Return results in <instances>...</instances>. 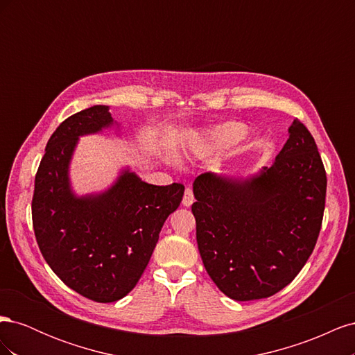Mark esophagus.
I'll use <instances>...</instances> for the list:
<instances>
[{
    "instance_id": "esophagus-1",
    "label": "esophagus",
    "mask_w": 355,
    "mask_h": 355,
    "mask_svg": "<svg viewBox=\"0 0 355 355\" xmlns=\"http://www.w3.org/2000/svg\"><path fill=\"white\" fill-rule=\"evenodd\" d=\"M192 202H194V194H192V189L191 188H187L185 189V194H184V198H182V204H184L185 207H189Z\"/></svg>"
}]
</instances>
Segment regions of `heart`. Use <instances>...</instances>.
Returning <instances> with one entry per match:
<instances>
[{"mask_svg":"<svg viewBox=\"0 0 355 355\" xmlns=\"http://www.w3.org/2000/svg\"><path fill=\"white\" fill-rule=\"evenodd\" d=\"M244 136V128L239 124L228 123L214 128L210 133V142L214 148H223L239 142Z\"/></svg>","mask_w":355,"mask_h":355,"instance_id":"obj_1","label":"heart"}]
</instances>
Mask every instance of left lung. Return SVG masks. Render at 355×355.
I'll return each mask as SVG.
<instances>
[{
	"label": "left lung",
	"instance_id": "left-lung-1",
	"mask_svg": "<svg viewBox=\"0 0 355 355\" xmlns=\"http://www.w3.org/2000/svg\"><path fill=\"white\" fill-rule=\"evenodd\" d=\"M326 188L314 137L297 118L271 167L245 179L200 175L192 185L197 243L220 292L254 300L292 283L315 247Z\"/></svg>",
	"mask_w": 355,
	"mask_h": 355
}]
</instances>
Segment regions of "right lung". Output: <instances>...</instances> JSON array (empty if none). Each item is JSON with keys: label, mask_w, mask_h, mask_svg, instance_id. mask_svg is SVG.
Instances as JSON below:
<instances>
[{"label": "right lung", "mask_w": 355, "mask_h": 355, "mask_svg": "<svg viewBox=\"0 0 355 355\" xmlns=\"http://www.w3.org/2000/svg\"><path fill=\"white\" fill-rule=\"evenodd\" d=\"M112 124L105 105L67 118L49 139L32 197V225L46 262L68 287L101 304L132 292L185 191L182 184H146L125 168L101 194L75 196L69 164L80 136Z\"/></svg>", "instance_id": "add662e5"}]
</instances>
